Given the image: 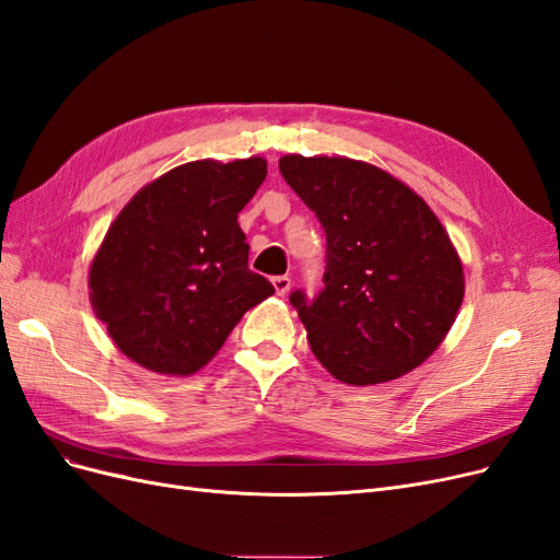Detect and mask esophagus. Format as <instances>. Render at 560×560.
I'll return each instance as SVG.
<instances>
[{
	"label": "esophagus",
	"mask_w": 560,
	"mask_h": 560,
	"mask_svg": "<svg viewBox=\"0 0 560 560\" xmlns=\"http://www.w3.org/2000/svg\"><path fill=\"white\" fill-rule=\"evenodd\" d=\"M271 282H273L276 294H280V296H282V294H287V292H289V287H292V280H289L287 276H276Z\"/></svg>",
	"instance_id": "esophagus-1"
}]
</instances>
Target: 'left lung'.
Wrapping results in <instances>:
<instances>
[{"instance_id":"obj_1","label":"left lung","mask_w":560,"mask_h":560,"mask_svg":"<svg viewBox=\"0 0 560 560\" xmlns=\"http://www.w3.org/2000/svg\"><path fill=\"white\" fill-rule=\"evenodd\" d=\"M282 178L326 234L317 299L299 311L313 354L347 384L415 371L445 340L464 301V266L445 226L392 173L350 158L284 155Z\"/></svg>"}]
</instances>
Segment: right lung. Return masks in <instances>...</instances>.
Returning a JSON list of instances; mask_svg holds the SVG:
<instances>
[{
    "instance_id": "obj_1",
    "label": "right lung",
    "mask_w": 560,
    "mask_h": 560,
    "mask_svg": "<svg viewBox=\"0 0 560 560\" xmlns=\"http://www.w3.org/2000/svg\"><path fill=\"white\" fill-rule=\"evenodd\" d=\"M266 160H197L148 183L113 220L90 264L94 315L143 369L191 375L276 289L247 268L238 213Z\"/></svg>"
}]
</instances>
